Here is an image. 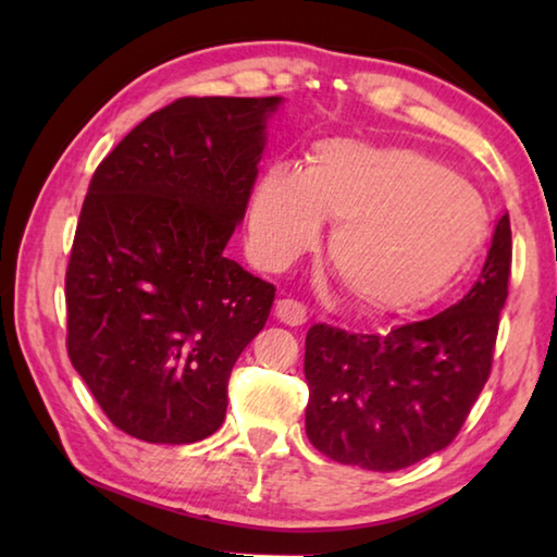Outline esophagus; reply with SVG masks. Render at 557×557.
<instances>
[{"mask_svg":"<svg viewBox=\"0 0 557 557\" xmlns=\"http://www.w3.org/2000/svg\"><path fill=\"white\" fill-rule=\"evenodd\" d=\"M275 317L282 324L289 326H301L307 322V309L297 299H280L275 305Z\"/></svg>","mask_w":557,"mask_h":557,"instance_id":"obj_1","label":"esophagus"}]
</instances>
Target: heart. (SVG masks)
<instances>
[{"instance_id": "heart-1", "label": "heart", "mask_w": 557, "mask_h": 557, "mask_svg": "<svg viewBox=\"0 0 557 557\" xmlns=\"http://www.w3.org/2000/svg\"><path fill=\"white\" fill-rule=\"evenodd\" d=\"M334 219L329 262L371 312L422 305L474 258L488 213L482 194L420 149L322 139L305 172L270 166L250 201V250L280 270Z\"/></svg>"}]
</instances>
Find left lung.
Returning a JSON list of instances; mask_svg holds the SVG:
<instances>
[{
    "label": "left lung",
    "instance_id": "obj_1",
    "mask_svg": "<svg viewBox=\"0 0 557 557\" xmlns=\"http://www.w3.org/2000/svg\"><path fill=\"white\" fill-rule=\"evenodd\" d=\"M511 258V223L502 215L482 275L445 312L388 334L309 329V442L329 459L371 471L410 467L445 449L492 373Z\"/></svg>",
    "mask_w": 557,
    "mask_h": 557
}]
</instances>
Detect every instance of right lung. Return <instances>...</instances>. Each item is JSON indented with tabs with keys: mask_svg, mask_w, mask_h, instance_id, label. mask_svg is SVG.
Returning <instances> with one entry per match:
<instances>
[{
	"mask_svg": "<svg viewBox=\"0 0 557 557\" xmlns=\"http://www.w3.org/2000/svg\"><path fill=\"white\" fill-rule=\"evenodd\" d=\"M280 98H178L90 178L65 268V348L117 430L191 445L225 418L228 379L275 287L223 256Z\"/></svg>",
	"mask_w": 557,
	"mask_h": 557,
	"instance_id": "right-lung-1",
	"label": "right lung"
}]
</instances>
